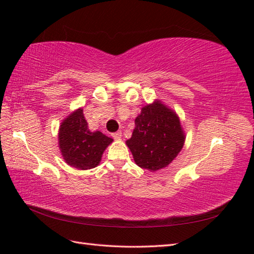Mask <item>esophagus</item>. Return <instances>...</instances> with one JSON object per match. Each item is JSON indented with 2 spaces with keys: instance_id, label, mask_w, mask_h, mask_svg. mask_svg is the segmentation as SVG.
I'll list each match as a JSON object with an SVG mask.
<instances>
[{
  "instance_id": "esophagus-1",
  "label": "esophagus",
  "mask_w": 254,
  "mask_h": 254,
  "mask_svg": "<svg viewBox=\"0 0 254 254\" xmlns=\"http://www.w3.org/2000/svg\"><path fill=\"white\" fill-rule=\"evenodd\" d=\"M111 135H112V137H113V138L119 139V138H121V137H122V133H121V132H115V133H112Z\"/></svg>"
}]
</instances>
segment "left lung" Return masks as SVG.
I'll return each instance as SVG.
<instances>
[{"instance_id": "obj_1", "label": "left lung", "mask_w": 254, "mask_h": 254, "mask_svg": "<svg viewBox=\"0 0 254 254\" xmlns=\"http://www.w3.org/2000/svg\"><path fill=\"white\" fill-rule=\"evenodd\" d=\"M185 134L176 113L160 101L142 108L127 145L137 166L150 171L168 166L180 153Z\"/></svg>"}]
</instances>
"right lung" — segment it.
<instances>
[{
    "instance_id": "obj_1",
    "label": "right lung",
    "mask_w": 254,
    "mask_h": 254,
    "mask_svg": "<svg viewBox=\"0 0 254 254\" xmlns=\"http://www.w3.org/2000/svg\"><path fill=\"white\" fill-rule=\"evenodd\" d=\"M113 139L101 132H90L83 109H78L64 120L59 131V146L66 164L76 169L95 168L104 150Z\"/></svg>"
}]
</instances>
